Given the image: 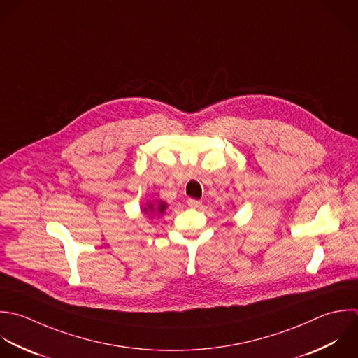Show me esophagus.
Masks as SVG:
<instances>
[{"mask_svg": "<svg viewBox=\"0 0 358 358\" xmlns=\"http://www.w3.org/2000/svg\"><path fill=\"white\" fill-rule=\"evenodd\" d=\"M202 203H201V201H198V199H188V206L189 208H199Z\"/></svg>", "mask_w": 358, "mask_h": 358, "instance_id": "1", "label": "esophagus"}]
</instances>
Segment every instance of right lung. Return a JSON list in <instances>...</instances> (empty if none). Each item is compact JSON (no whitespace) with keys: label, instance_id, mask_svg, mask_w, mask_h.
Listing matches in <instances>:
<instances>
[{"label":"right lung","instance_id":"1","mask_svg":"<svg viewBox=\"0 0 358 358\" xmlns=\"http://www.w3.org/2000/svg\"><path fill=\"white\" fill-rule=\"evenodd\" d=\"M166 209H167V203L166 202H163V201H150L146 206L142 208V212L145 215H148L149 219H153L155 216L160 217L162 215H164Z\"/></svg>","mask_w":358,"mask_h":358}]
</instances>
